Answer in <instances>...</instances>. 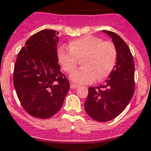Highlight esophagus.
I'll list each match as a JSON object with an SVG mask.
<instances>
[{
  "label": "esophagus",
  "mask_w": 151,
  "mask_h": 151,
  "mask_svg": "<svg viewBox=\"0 0 151 151\" xmlns=\"http://www.w3.org/2000/svg\"><path fill=\"white\" fill-rule=\"evenodd\" d=\"M78 85H77V84H73V83H71L70 84V88H72V89H76V88H78Z\"/></svg>",
  "instance_id": "esophagus-1"
}]
</instances>
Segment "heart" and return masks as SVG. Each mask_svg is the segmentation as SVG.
Here are the masks:
<instances>
[{
  "mask_svg": "<svg viewBox=\"0 0 151 151\" xmlns=\"http://www.w3.org/2000/svg\"><path fill=\"white\" fill-rule=\"evenodd\" d=\"M59 63L67 73L75 70L78 60L83 67L72 73L70 78L77 84H88L95 79L106 78L112 71L116 61V50L111 42L85 35L70 42V49L59 48Z\"/></svg>",
  "mask_w": 151,
  "mask_h": 151,
  "instance_id": "heart-1",
  "label": "heart"
}]
</instances>
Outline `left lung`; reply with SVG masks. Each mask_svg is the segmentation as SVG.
<instances>
[{
    "instance_id": "1",
    "label": "left lung",
    "mask_w": 151,
    "mask_h": 151,
    "mask_svg": "<svg viewBox=\"0 0 151 151\" xmlns=\"http://www.w3.org/2000/svg\"><path fill=\"white\" fill-rule=\"evenodd\" d=\"M113 42L116 61L112 71L103 84L88 88L84 109L99 122L113 119L126 109L134 94V61L127 44L116 33L103 30Z\"/></svg>"
}]
</instances>
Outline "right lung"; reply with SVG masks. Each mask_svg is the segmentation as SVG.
<instances>
[{
  "mask_svg": "<svg viewBox=\"0 0 151 151\" xmlns=\"http://www.w3.org/2000/svg\"><path fill=\"white\" fill-rule=\"evenodd\" d=\"M58 32L42 30L27 40L16 59L14 89L24 110L35 118L54 116L69 91L70 83L58 63Z\"/></svg>",
  "mask_w": 151,
  "mask_h": 151,
  "instance_id": "obj_1",
  "label": "right lung"
}]
</instances>
